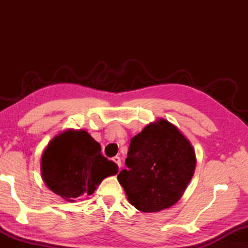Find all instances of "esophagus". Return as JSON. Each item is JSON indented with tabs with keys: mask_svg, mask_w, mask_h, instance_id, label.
Segmentation results:
<instances>
[{
	"mask_svg": "<svg viewBox=\"0 0 248 248\" xmlns=\"http://www.w3.org/2000/svg\"><path fill=\"white\" fill-rule=\"evenodd\" d=\"M112 161H114L117 165H118V167L120 169L121 167V158L119 156H115L114 158H112Z\"/></svg>",
	"mask_w": 248,
	"mask_h": 248,
	"instance_id": "esophagus-1",
	"label": "esophagus"
}]
</instances>
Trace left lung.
<instances>
[{
    "instance_id": "1",
    "label": "left lung",
    "mask_w": 248,
    "mask_h": 248,
    "mask_svg": "<svg viewBox=\"0 0 248 248\" xmlns=\"http://www.w3.org/2000/svg\"><path fill=\"white\" fill-rule=\"evenodd\" d=\"M118 175L129 202L142 212H157L182 198L196 169L190 142L165 119L150 124L130 141Z\"/></svg>"
}]
</instances>
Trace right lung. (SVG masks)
Wrapping results in <instances>:
<instances>
[{"label": "right lung", "instance_id": "obj_1", "mask_svg": "<svg viewBox=\"0 0 248 248\" xmlns=\"http://www.w3.org/2000/svg\"><path fill=\"white\" fill-rule=\"evenodd\" d=\"M41 176L66 201L91 195L104 178L118 173L116 163L100 153V144L85 130H66L50 141L41 156Z\"/></svg>", "mask_w": 248, "mask_h": 248}]
</instances>
